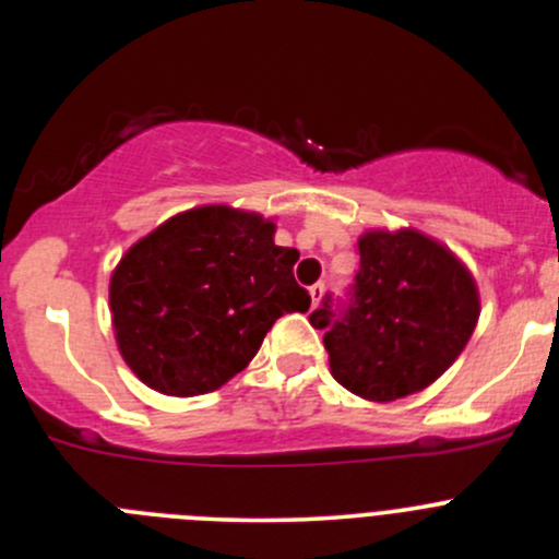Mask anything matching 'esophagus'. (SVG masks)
Segmentation results:
<instances>
[{"mask_svg":"<svg viewBox=\"0 0 559 559\" xmlns=\"http://www.w3.org/2000/svg\"><path fill=\"white\" fill-rule=\"evenodd\" d=\"M309 296H311V306H314V309H317V304H320L322 296H325V285H322V282L311 285L309 287Z\"/></svg>","mask_w":559,"mask_h":559,"instance_id":"obj_1","label":"esophagus"}]
</instances>
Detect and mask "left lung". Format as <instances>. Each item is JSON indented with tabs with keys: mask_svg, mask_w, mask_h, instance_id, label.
Masks as SVG:
<instances>
[{
	"mask_svg": "<svg viewBox=\"0 0 559 559\" xmlns=\"http://www.w3.org/2000/svg\"><path fill=\"white\" fill-rule=\"evenodd\" d=\"M479 296L464 263L413 229L359 237L346 298L328 293L309 314L325 330L330 373L357 397L392 402L421 392L464 352Z\"/></svg>",
	"mask_w": 559,
	"mask_h": 559,
	"instance_id": "8db88e82",
	"label": "left lung"
}]
</instances>
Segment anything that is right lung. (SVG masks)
Returning <instances> with one entry per match:
<instances>
[{
  "label": "right lung",
  "instance_id": "1",
  "mask_svg": "<svg viewBox=\"0 0 559 559\" xmlns=\"http://www.w3.org/2000/svg\"><path fill=\"white\" fill-rule=\"evenodd\" d=\"M296 248L274 224L226 205L173 215L122 255L109 304L119 352L170 397L215 392L248 368L282 314L309 311Z\"/></svg>",
  "mask_w": 559,
  "mask_h": 559
}]
</instances>
